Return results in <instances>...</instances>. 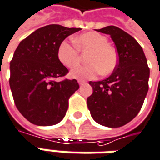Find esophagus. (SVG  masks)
<instances>
[{
  "label": "esophagus",
  "mask_w": 160,
  "mask_h": 160,
  "mask_svg": "<svg viewBox=\"0 0 160 160\" xmlns=\"http://www.w3.org/2000/svg\"><path fill=\"white\" fill-rule=\"evenodd\" d=\"M78 82H79V84H80V86H81V85H83V84L85 83V82H84V81H82V80H79Z\"/></svg>",
  "instance_id": "34e87169"
}]
</instances>
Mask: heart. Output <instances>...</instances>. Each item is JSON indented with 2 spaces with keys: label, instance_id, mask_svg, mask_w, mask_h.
Wrapping results in <instances>:
<instances>
[{
  "label": "heart",
  "instance_id": "b5f03b06",
  "mask_svg": "<svg viewBox=\"0 0 160 160\" xmlns=\"http://www.w3.org/2000/svg\"><path fill=\"white\" fill-rule=\"evenodd\" d=\"M75 46L64 41L61 42L57 55L65 67L71 68L80 61V53L88 52L87 65H79L72 69L70 76L73 79L85 80L94 79L101 72L103 75L111 73L118 63L117 52L112 46L108 45L106 36L95 32L82 33L73 39Z\"/></svg>",
  "mask_w": 160,
  "mask_h": 160
}]
</instances>
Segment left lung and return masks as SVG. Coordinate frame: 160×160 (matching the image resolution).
I'll return each instance as SVG.
<instances>
[{"instance_id":"left-lung-1","label":"left lung","mask_w":160,"mask_h":160,"mask_svg":"<svg viewBox=\"0 0 160 160\" xmlns=\"http://www.w3.org/2000/svg\"><path fill=\"white\" fill-rule=\"evenodd\" d=\"M96 31L111 36L119 62L106 80L89 82L92 93L88 98V109L99 125L120 127L140 111L148 92L150 69L141 46L129 33L115 26Z\"/></svg>"}]
</instances>
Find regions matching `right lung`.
<instances>
[{"label": "right lung", "mask_w": 160, "mask_h": 160, "mask_svg": "<svg viewBox=\"0 0 160 160\" xmlns=\"http://www.w3.org/2000/svg\"><path fill=\"white\" fill-rule=\"evenodd\" d=\"M80 28L52 24L39 28L21 41L10 62L9 85L19 112L37 126L62 120L68 99L80 86L76 80L56 81L68 69L61 63L59 46Z\"/></svg>", "instance_id": "obj_1"}]
</instances>
